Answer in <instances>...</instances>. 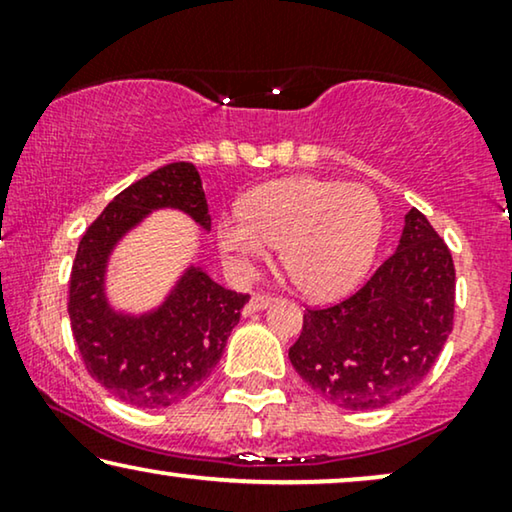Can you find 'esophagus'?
Returning a JSON list of instances; mask_svg holds the SVG:
<instances>
[{
    "instance_id": "obj_1",
    "label": "esophagus",
    "mask_w": 512,
    "mask_h": 512,
    "mask_svg": "<svg viewBox=\"0 0 512 512\" xmlns=\"http://www.w3.org/2000/svg\"><path fill=\"white\" fill-rule=\"evenodd\" d=\"M270 303H272L270 293H254V296H251V300H249V305L244 307V314H251V312H256V310H263V307H268Z\"/></svg>"
}]
</instances>
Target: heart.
Returning a JSON list of instances; mask_svg holds the SVG:
<instances>
[{"mask_svg":"<svg viewBox=\"0 0 512 512\" xmlns=\"http://www.w3.org/2000/svg\"><path fill=\"white\" fill-rule=\"evenodd\" d=\"M216 233L223 256L247 277L282 242V263L300 289L328 298L368 270L382 233V207L361 184L291 177L249 191L242 212L223 216Z\"/></svg>","mask_w":512,"mask_h":512,"instance_id":"b5f03b06","label":"heart"}]
</instances>
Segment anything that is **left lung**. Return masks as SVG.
<instances>
[{
	"instance_id": "obj_1",
	"label": "left lung",
	"mask_w": 512,
	"mask_h": 512,
	"mask_svg": "<svg viewBox=\"0 0 512 512\" xmlns=\"http://www.w3.org/2000/svg\"><path fill=\"white\" fill-rule=\"evenodd\" d=\"M454 324V263L412 207L401 244L352 296L307 307L289 359L310 387L347 410H377L429 375Z\"/></svg>"
}]
</instances>
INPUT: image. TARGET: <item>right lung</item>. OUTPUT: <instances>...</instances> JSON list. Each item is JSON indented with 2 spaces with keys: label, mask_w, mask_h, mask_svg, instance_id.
I'll list each match as a JSON object with an SVG mask.
<instances>
[{
  "label": "right lung",
  "mask_w": 512,
  "mask_h": 512,
  "mask_svg": "<svg viewBox=\"0 0 512 512\" xmlns=\"http://www.w3.org/2000/svg\"><path fill=\"white\" fill-rule=\"evenodd\" d=\"M177 207L202 228L212 226L198 170L191 163L158 167L104 207L83 233L69 277V321L93 380L135 408H167L193 394L219 363L249 293H235L191 268L167 303L146 317L111 312L104 265L125 230L151 209Z\"/></svg>",
  "instance_id": "1"
}]
</instances>
